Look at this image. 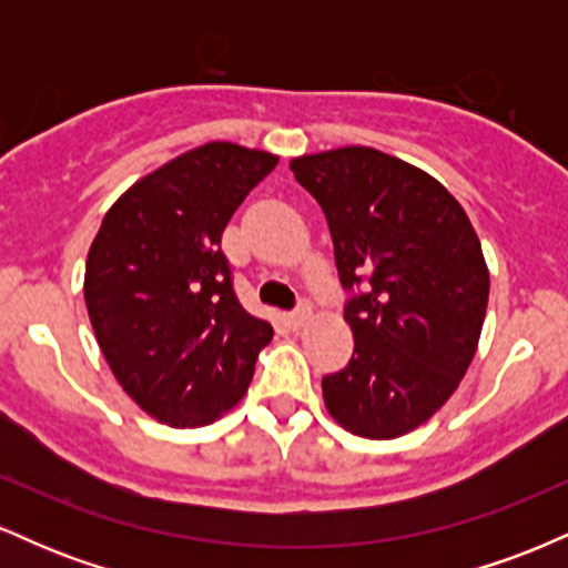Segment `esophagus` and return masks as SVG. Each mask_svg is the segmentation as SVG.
<instances>
[{
	"instance_id": "34e87169",
	"label": "esophagus",
	"mask_w": 568,
	"mask_h": 568,
	"mask_svg": "<svg viewBox=\"0 0 568 568\" xmlns=\"http://www.w3.org/2000/svg\"><path fill=\"white\" fill-rule=\"evenodd\" d=\"M312 321V310L310 306H302V310H296V312H291V315H285V323H288V328H293V331H298V328H304L306 323Z\"/></svg>"
}]
</instances>
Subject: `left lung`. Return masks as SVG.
Masks as SVG:
<instances>
[{"mask_svg": "<svg viewBox=\"0 0 568 568\" xmlns=\"http://www.w3.org/2000/svg\"><path fill=\"white\" fill-rule=\"evenodd\" d=\"M291 171L321 202L342 285H363L344 310L355 355L323 379L325 408L352 435L400 438L438 414L478 349V234L438 179L379 149L302 154Z\"/></svg>", "mask_w": 568, "mask_h": 568, "instance_id": "8db88e82", "label": "left lung"}]
</instances>
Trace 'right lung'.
Instances as JSON below:
<instances>
[{"mask_svg":"<svg viewBox=\"0 0 568 568\" xmlns=\"http://www.w3.org/2000/svg\"><path fill=\"white\" fill-rule=\"evenodd\" d=\"M277 154L211 141L135 181L101 221L84 304L120 387L168 427L243 400L272 325L234 298L221 234Z\"/></svg>","mask_w":568,"mask_h":568,"instance_id":"add662e5","label":"right lung"}]
</instances>
